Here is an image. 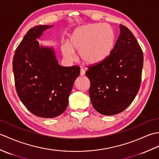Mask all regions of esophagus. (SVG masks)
I'll list each match as a JSON object with an SVG mask.
<instances>
[{"label": "esophagus", "instance_id": "esophagus-1", "mask_svg": "<svg viewBox=\"0 0 159 159\" xmlns=\"http://www.w3.org/2000/svg\"><path fill=\"white\" fill-rule=\"evenodd\" d=\"M85 74V71L84 69H80V76H84Z\"/></svg>", "mask_w": 159, "mask_h": 159}]
</instances>
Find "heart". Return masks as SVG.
Wrapping results in <instances>:
<instances>
[{
  "label": "heart",
  "mask_w": 159,
  "mask_h": 159,
  "mask_svg": "<svg viewBox=\"0 0 159 159\" xmlns=\"http://www.w3.org/2000/svg\"><path fill=\"white\" fill-rule=\"evenodd\" d=\"M116 35L113 28L108 24H90L80 26L70 35L68 43L62 46L66 59L72 61L74 51L79 52L83 62L95 66L104 61L112 52Z\"/></svg>",
  "instance_id": "obj_1"
}]
</instances>
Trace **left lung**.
<instances>
[{
    "label": "left lung",
    "instance_id": "obj_1",
    "mask_svg": "<svg viewBox=\"0 0 159 159\" xmlns=\"http://www.w3.org/2000/svg\"><path fill=\"white\" fill-rule=\"evenodd\" d=\"M120 34L112 52L102 63L88 67L89 96L98 112L113 116L122 112L139 92L143 64L142 50L135 37L120 25Z\"/></svg>",
    "mask_w": 159,
    "mask_h": 159
}]
</instances>
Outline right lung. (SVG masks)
<instances>
[{
	"label": "right lung",
	"instance_id": "1",
	"mask_svg": "<svg viewBox=\"0 0 159 159\" xmlns=\"http://www.w3.org/2000/svg\"><path fill=\"white\" fill-rule=\"evenodd\" d=\"M52 25L35 26L26 33L13 59L15 85L19 98L30 112L53 118L66 111L80 67L61 66L51 47L39 46V39Z\"/></svg>",
	"mask_w": 159,
	"mask_h": 159
}]
</instances>
